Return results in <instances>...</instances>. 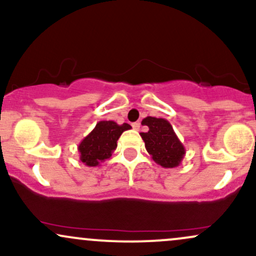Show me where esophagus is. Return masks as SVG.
<instances>
[{
    "label": "esophagus",
    "mask_w": 256,
    "mask_h": 256,
    "mask_svg": "<svg viewBox=\"0 0 256 256\" xmlns=\"http://www.w3.org/2000/svg\"><path fill=\"white\" fill-rule=\"evenodd\" d=\"M132 128H134V130L138 131V130H140V122H134V124H132Z\"/></svg>",
    "instance_id": "1"
}]
</instances>
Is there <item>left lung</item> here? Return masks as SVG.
<instances>
[{"instance_id":"1","label":"left lung","mask_w":256,"mask_h":256,"mask_svg":"<svg viewBox=\"0 0 256 256\" xmlns=\"http://www.w3.org/2000/svg\"><path fill=\"white\" fill-rule=\"evenodd\" d=\"M142 124L149 128L148 132H140V137L152 160L165 168L180 165L185 156V148L168 120L146 116Z\"/></svg>"}]
</instances>
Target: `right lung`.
I'll return each instance as SVG.
<instances>
[{
    "label": "right lung",
    "instance_id": "add662e5",
    "mask_svg": "<svg viewBox=\"0 0 256 256\" xmlns=\"http://www.w3.org/2000/svg\"><path fill=\"white\" fill-rule=\"evenodd\" d=\"M130 128L131 126L126 122L119 125L112 120L98 122L94 130L79 143V160L89 167L100 166L106 158L112 156L122 132Z\"/></svg>",
    "mask_w": 256,
    "mask_h": 256
}]
</instances>
